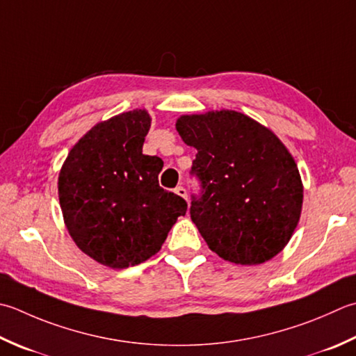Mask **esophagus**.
Segmentation results:
<instances>
[{
  "label": "esophagus",
  "instance_id": "34e87169",
  "mask_svg": "<svg viewBox=\"0 0 356 356\" xmlns=\"http://www.w3.org/2000/svg\"><path fill=\"white\" fill-rule=\"evenodd\" d=\"M174 191H176V194H179V196H180V197H184V199H186V196H188V194H186V190H185L184 186H177L176 190H174Z\"/></svg>",
  "mask_w": 356,
  "mask_h": 356
}]
</instances>
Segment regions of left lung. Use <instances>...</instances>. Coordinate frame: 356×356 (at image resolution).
Returning <instances> with one entry per match:
<instances>
[{
	"label": "left lung",
	"instance_id": "8db88e82",
	"mask_svg": "<svg viewBox=\"0 0 356 356\" xmlns=\"http://www.w3.org/2000/svg\"><path fill=\"white\" fill-rule=\"evenodd\" d=\"M176 128L197 149L190 214L210 250L241 266L280 253L302 208L298 166L280 138L236 111L184 115Z\"/></svg>",
	"mask_w": 356,
	"mask_h": 356
}]
</instances>
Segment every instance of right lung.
I'll use <instances>...</instances> for the list:
<instances>
[{
  "label": "right lung",
  "mask_w": 356,
  "mask_h": 356,
  "mask_svg": "<svg viewBox=\"0 0 356 356\" xmlns=\"http://www.w3.org/2000/svg\"><path fill=\"white\" fill-rule=\"evenodd\" d=\"M146 111L118 114L86 132L58 177L65 224L83 253L111 268L156 254L186 202L159 185L162 159L142 152Z\"/></svg>",
  "instance_id": "right-lung-1"
}]
</instances>
